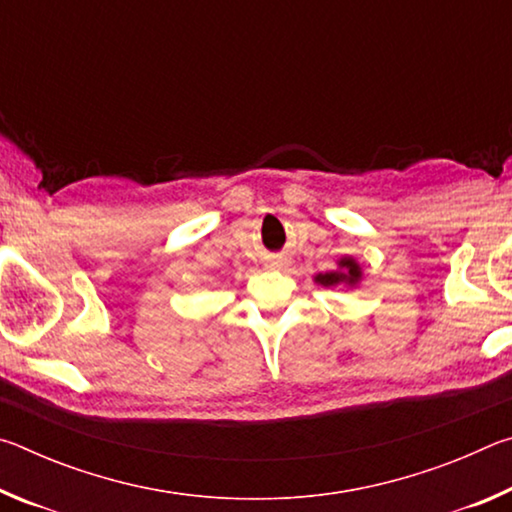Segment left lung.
<instances>
[{"label":"left lung","instance_id":"1","mask_svg":"<svg viewBox=\"0 0 512 512\" xmlns=\"http://www.w3.org/2000/svg\"><path fill=\"white\" fill-rule=\"evenodd\" d=\"M361 277H363V271H361V264L357 262V259L350 257V255H343L341 259H336L334 271L318 273L314 277V282L318 284V287H325V289L339 287V284L352 289L361 282Z\"/></svg>","mask_w":512,"mask_h":512}]
</instances>
